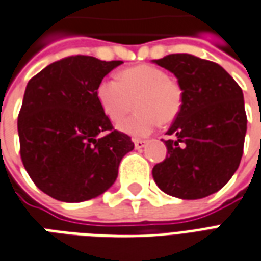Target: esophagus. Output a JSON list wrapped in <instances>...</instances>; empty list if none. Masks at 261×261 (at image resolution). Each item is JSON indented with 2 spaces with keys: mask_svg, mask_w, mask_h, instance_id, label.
Wrapping results in <instances>:
<instances>
[{
  "mask_svg": "<svg viewBox=\"0 0 261 261\" xmlns=\"http://www.w3.org/2000/svg\"><path fill=\"white\" fill-rule=\"evenodd\" d=\"M146 144H148V141L145 140H134V145H136L137 149H142V148H145Z\"/></svg>",
  "mask_w": 261,
  "mask_h": 261,
  "instance_id": "esophagus-1",
  "label": "esophagus"
}]
</instances>
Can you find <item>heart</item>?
Returning a JSON list of instances; mask_svg holds the SVG:
<instances>
[{
  "mask_svg": "<svg viewBox=\"0 0 261 261\" xmlns=\"http://www.w3.org/2000/svg\"><path fill=\"white\" fill-rule=\"evenodd\" d=\"M96 99L112 121H119L133 109L136 115L117 125L133 137L149 136L159 123L174 120L182 106V90L175 80L158 67L136 66L116 77H105L96 87Z\"/></svg>",
  "mask_w": 261,
  "mask_h": 261,
  "instance_id": "heart-1",
  "label": "heart"
}]
</instances>
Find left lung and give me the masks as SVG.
Listing matches in <instances>:
<instances>
[{"label":"left lung","instance_id":"left-lung-1","mask_svg":"<svg viewBox=\"0 0 261 261\" xmlns=\"http://www.w3.org/2000/svg\"><path fill=\"white\" fill-rule=\"evenodd\" d=\"M171 71L182 106L165 141L167 156L153 167L156 185L179 199H200L221 190L238 169L248 119L244 92L223 67L190 54L152 61Z\"/></svg>","mask_w":261,"mask_h":261}]
</instances>
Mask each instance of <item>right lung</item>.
Segmentation results:
<instances>
[{"mask_svg":"<svg viewBox=\"0 0 261 261\" xmlns=\"http://www.w3.org/2000/svg\"><path fill=\"white\" fill-rule=\"evenodd\" d=\"M121 61L76 55L54 62L26 86L17 117L20 156L38 188L62 202L96 198L117 178L134 149L113 130L96 99V87ZM102 132H108L103 137Z\"/></svg>","mask_w":261,"mask_h":261,"instance_id":"add662e5","label":"right lung"}]
</instances>
